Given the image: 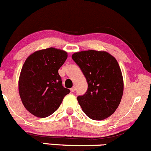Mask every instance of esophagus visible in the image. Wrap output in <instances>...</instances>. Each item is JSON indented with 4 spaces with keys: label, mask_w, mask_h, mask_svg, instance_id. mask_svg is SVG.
Here are the masks:
<instances>
[{
    "label": "esophagus",
    "mask_w": 151,
    "mask_h": 151,
    "mask_svg": "<svg viewBox=\"0 0 151 151\" xmlns=\"http://www.w3.org/2000/svg\"><path fill=\"white\" fill-rule=\"evenodd\" d=\"M70 91H71V92H75V91H76V86H73L72 88H70Z\"/></svg>",
    "instance_id": "obj_1"
}]
</instances>
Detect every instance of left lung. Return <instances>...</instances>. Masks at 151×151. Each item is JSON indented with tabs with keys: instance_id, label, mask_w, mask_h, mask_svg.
I'll return each instance as SVG.
<instances>
[{
	"instance_id": "1",
	"label": "left lung",
	"mask_w": 151,
	"mask_h": 151,
	"mask_svg": "<svg viewBox=\"0 0 151 151\" xmlns=\"http://www.w3.org/2000/svg\"><path fill=\"white\" fill-rule=\"evenodd\" d=\"M72 58L88 83L86 92L77 97L79 105L91 119H107L119 107L124 91L123 76L117 60L109 53L95 50L74 53Z\"/></svg>"
}]
</instances>
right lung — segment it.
I'll return each instance as SVG.
<instances>
[{
  "label": "right lung",
  "instance_id": "1",
  "mask_svg": "<svg viewBox=\"0 0 151 151\" xmlns=\"http://www.w3.org/2000/svg\"><path fill=\"white\" fill-rule=\"evenodd\" d=\"M68 58V53L54 48L32 53L24 62L19 79V92L24 108L39 118L56 111L65 95L58 70Z\"/></svg>",
  "mask_w": 151,
  "mask_h": 151
}]
</instances>
